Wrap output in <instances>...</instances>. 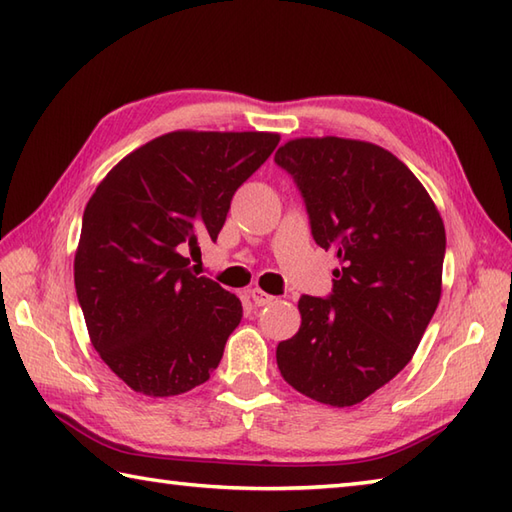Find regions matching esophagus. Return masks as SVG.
I'll use <instances>...</instances> for the list:
<instances>
[{"mask_svg": "<svg viewBox=\"0 0 512 512\" xmlns=\"http://www.w3.org/2000/svg\"><path fill=\"white\" fill-rule=\"evenodd\" d=\"M250 295V299H253V303L255 306L259 308V306H268V303H273L275 301V297L273 295H268V292H264V290H259V288H253L248 292Z\"/></svg>", "mask_w": 512, "mask_h": 512, "instance_id": "obj_1", "label": "esophagus"}]
</instances>
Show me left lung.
<instances>
[{
    "label": "left lung",
    "mask_w": 512,
    "mask_h": 512,
    "mask_svg": "<svg viewBox=\"0 0 512 512\" xmlns=\"http://www.w3.org/2000/svg\"><path fill=\"white\" fill-rule=\"evenodd\" d=\"M275 162L297 184L314 242L341 264L328 297L299 299L279 372L312 400L350 407L411 361L438 308L442 217L394 154L363 140L297 138Z\"/></svg>",
    "instance_id": "obj_1"
}]
</instances>
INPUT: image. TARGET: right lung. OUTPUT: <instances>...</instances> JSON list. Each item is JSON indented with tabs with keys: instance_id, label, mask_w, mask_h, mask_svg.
<instances>
[{
	"instance_id": "right-lung-1",
	"label": "right lung",
	"mask_w": 512,
	"mask_h": 512,
	"mask_svg": "<svg viewBox=\"0 0 512 512\" xmlns=\"http://www.w3.org/2000/svg\"><path fill=\"white\" fill-rule=\"evenodd\" d=\"M279 143L266 132H171L125 156L96 187L74 257L94 350L145 396L211 378L242 303L195 277L187 250L215 242L235 191Z\"/></svg>"
}]
</instances>
